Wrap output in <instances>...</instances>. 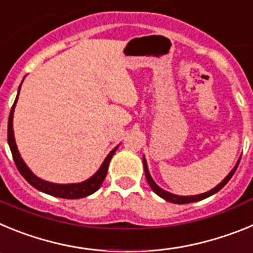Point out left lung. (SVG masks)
Segmentation results:
<instances>
[{"mask_svg":"<svg viewBox=\"0 0 253 253\" xmlns=\"http://www.w3.org/2000/svg\"><path fill=\"white\" fill-rule=\"evenodd\" d=\"M238 165H240V160H238V162H237V165L234 166V169H232L229 173H228L227 177L224 178V180L220 182L219 185H216L214 189H211L210 191H208V193H204V194H199V195H193V196H180V195H175V194H171L169 193V191H166V190L161 189L160 186H158L156 182L153 181V178L151 177V175H149V171H148V166H147V162H146V158L143 157V166H144V173H146V177H147V181H148L149 186H151V189L153 190L154 193L157 194L158 196H161L162 199H165L166 202H169V203H173V204H189V203H195V202H200V200H203V199H207L209 198V196L214 195L215 193H218L219 190H222L223 187L227 185V182L232 178V176L234 175V172H236L237 167H238Z\"/></svg>","mask_w":253,"mask_h":253,"instance_id":"left-lung-1","label":"left lung"}]
</instances>
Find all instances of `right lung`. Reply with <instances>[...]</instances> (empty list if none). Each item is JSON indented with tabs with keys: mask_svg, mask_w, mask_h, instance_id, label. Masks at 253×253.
Returning <instances> with one entry per match:
<instances>
[{
	"mask_svg": "<svg viewBox=\"0 0 253 253\" xmlns=\"http://www.w3.org/2000/svg\"><path fill=\"white\" fill-rule=\"evenodd\" d=\"M21 88V84L19 87ZM19 92H17L16 100L13 102L12 107H11L10 116H8V125H7V142L8 146H10L11 153H12L13 161H15V165H16L17 169L21 173V176L28 181L31 186H34L35 189L39 190V191H43V193L48 194L51 196H57V198H63V199H80V198H86V196L91 195L95 191L100 189V186L104 182L105 177H106L107 169H109V163H110L111 157L114 156L115 151L118 149L116 146L110 153L107 154V157L105 158V161L102 162L101 167L97 169L95 175L91 176L88 180L84 181V182H78V184H53V182H48V181H44L42 178H39L38 176H35L33 172L30 171L28 166L25 165V162L22 161L21 156H20L19 151H17L16 143H15V137H13V129H12V118H13V110H15V106H16L17 97H19Z\"/></svg>",
	"mask_w": 253,
	"mask_h": 253,
	"instance_id": "add662e5",
	"label": "right lung"
}]
</instances>
